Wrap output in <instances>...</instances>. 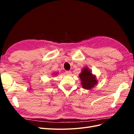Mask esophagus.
<instances>
[{"label":"esophagus","mask_w":134,"mask_h":134,"mask_svg":"<svg viewBox=\"0 0 134 134\" xmlns=\"http://www.w3.org/2000/svg\"><path fill=\"white\" fill-rule=\"evenodd\" d=\"M65 72H66V74L67 75H71V71H69V70L66 71Z\"/></svg>","instance_id":"34e87169"}]
</instances>
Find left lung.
Wrapping results in <instances>:
<instances>
[{
	"label": "left lung",
	"mask_w": 134,
	"mask_h": 134,
	"mask_svg": "<svg viewBox=\"0 0 134 134\" xmlns=\"http://www.w3.org/2000/svg\"><path fill=\"white\" fill-rule=\"evenodd\" d=\"M79 76L81 81L80 84L82 88L85 90H91L95 87L98 82L96 75L93 74L91 70L87 66L82 69L81 72L79 74Z\"/></svg>",
	"instance_id": "left-lung-1"
}]
</instances>
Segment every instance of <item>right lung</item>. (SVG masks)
Returning a JSON list of instances; mask_svg holds the SVG:
<instances>
[{"mask_svg": "<svg viewBox=\"0 0 134 134\" xmlns=\"http://www.w3.org/2000/svg\"><path fill=\"white\" fill-rule=\"evenodd\" d=\"M58 72H54V73H53V74H54V75H55V76H56V75L58 74Z\"/></svg>", "mask_w": 134, "mask_h": 134, "instance_id": "add662e5", "label": "right lung"}]
</instances>
